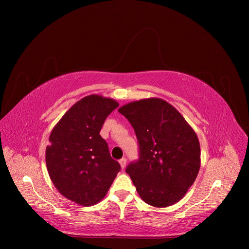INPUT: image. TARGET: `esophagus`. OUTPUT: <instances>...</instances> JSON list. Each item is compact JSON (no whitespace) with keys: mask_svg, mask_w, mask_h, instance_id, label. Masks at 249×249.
<instances>
[{"mask_svg":"<svg viewBox=\"0 0 249 249\" xmlns=\"http://www.w3.org/2000/svg\"><path fill=\"white\" fill-rule=\"evenodd\" d=\"M126 162H127V160H126L125 158H123V159H121V160H119V163H120V165H121V167H122V168H125V166H126Z\"/></svg>","mask_w":249,"mask_h":249,"instance_id":"obj_1","label":"esophagus"}]
</instances>
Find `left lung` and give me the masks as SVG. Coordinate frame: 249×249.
<instances>
[{"mask_svg":"<svg viewBox=\"0 0 249 249\" xmlns=\"http://www.w3.org/2000/svg\"><path fill=\"white\" fill-rule=\"evenodd\" d=\"M118 112L131 123L139 143L140 158L126 173L140 198L156 208L178 203L200 171V142L194 129L160 98L128 103Z\"/></svg>","mask_w":249,"mask_h":249,"instance_id":"obj_1","label":"left lung"}]
</instances>
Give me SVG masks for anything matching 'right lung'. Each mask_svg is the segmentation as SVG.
Returning a JSON list of instances; mask_svg holds the SVG:
<instances>
[{"instance_id": "right-lung-1", "label": "right lung", "mask_w": 249, "mask_h": 249, "mask_svg": "<svg viewBox=\"0 0 249 249\" xmlns=\"http://www.w3.org/2000/svg\"><path fill=\"white\" fill-rule=\"evenodd\" d=\"M118 106L111 98L87 96L61 117L50 133L45 151L49 177L63 197L78 205L100 202L121 168L100 135L106 118Z\"/></svg>"}]
</instances>
